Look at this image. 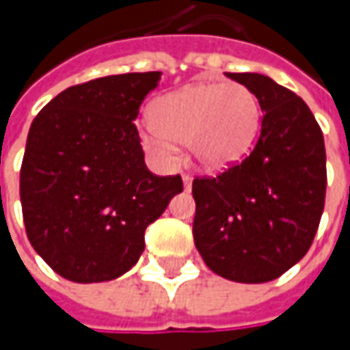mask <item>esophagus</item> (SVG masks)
I'll return each mask as SVG.
<instances>
[{"label":"esophagus","mask_w":350,"mask_h":350,"mask_svg":"<svg viewBox=\"0 0 350 350\" xmlns=\"http://www.w3.org/2000/svg\"><path fill=\"white\" fill-rule=\"evenodd\" d=\"M183 185H185V191H191V185H193V177L189 173H183Z\"/></svg>","instance_id":"34e87169"}]
</instances>
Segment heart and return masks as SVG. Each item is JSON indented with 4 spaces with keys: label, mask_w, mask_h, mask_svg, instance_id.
<instances>
[{
    "label": "heart",
    "mask_w": 350,
    "mask_h": 350,
    "mask_svg": "<svg viewBox=\"0 0 350 350\" xmlns=\"http://www.w3.org/2000/svg\"><path fill=\"white\" fill-rule=\"evenodd\" d=\"M152 122L140 140L161 159H173L177 142H189L193 157L208 171H222L251 152L261 130V103L241 83H193L152 105Z\"/></svg>",
    "instance_id": "heart-1"
}]
</instances>
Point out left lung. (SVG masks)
I'll use <instances>...</instances> for the list:
<instances>
[{
  "mask_svg": "<svg viewBox=\"0 0 350 350\" xmlns=\"http://www.w3.org/2000/svg\"><path fill=\"white\" fill-rule=\"evenodd\" d=\"M265 113L253 152L218 177L195 179V245L234 282L275 280L302 259L325 204V144L310 107L262 74H226Z\"/></svg>",
  "mask_w": 350,
  "mask_h": 350,
  "instance_id": "left-lung-1",
  "label": "left lung"
}]
</instances>
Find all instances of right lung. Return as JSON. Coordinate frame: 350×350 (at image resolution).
I'll use <instances>...</instances> for the list:
<instances>
[{
  "label": "right lung",
  "mask_w": 350,
  "mask_h": 350,
  "mask_svg": "<svg viewBox=\"0 0 350 350\" xmlns=\"http://www.w3.org/2000/svg\"><path fill=\"white\" fill-rule=\"evenodd\" d=\"M161 72L107 75L56 95L31 124L21 165V206L34 251L72 282L128 273L144 232L183 191L157 177L134 126Z\"/></svg>",
  "instance_id": "1"
}]
</instances>
